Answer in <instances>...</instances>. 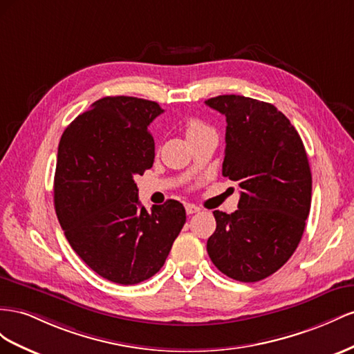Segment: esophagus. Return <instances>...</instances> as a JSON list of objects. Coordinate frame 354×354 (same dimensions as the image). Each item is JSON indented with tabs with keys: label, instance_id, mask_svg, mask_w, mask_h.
I'll list each match as a JSON object with an SVG mask.
<instances>
[{
	"label": "esophagus",
	"instance_id": "1",
	"mask_svg": "<svg viewBox=\"0 0 354 354\" xmlns=\"http://www.w3.org/2000/svg\"><path fill=\"white\" fill-rule=\"evenodd\" d=\"M185 210H187V215H193V214H197V212H200L201 209L196 205H185Z\"/></svg>",
	"mask_w": 354,
	"mask_h": 354
}]
</instances>
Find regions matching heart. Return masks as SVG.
<instances>
[{"label": "heart", "instance_id": "1", "mask_svg": "<svg viewBox=\"0 0 354 354\" xmlns=\"http://www.w3.org/2000/svg\"><path fill=\"white\" fill-rule=\"evenodd\" d=\"M206 130H212V129L207 124H205L203 121L191 120V121H188L187 129H185V133H187V138L189 139V138H193V136H197L200 133L206 132Z\"/></svg>", "mask_w": 354, "mask_h": 354}]
</instances>
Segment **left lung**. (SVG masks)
I'll list each match as a JSON object with an SVG mask.
<instances>
[{
	"mask_svg": "<svg viewBox=\"0 0 354 354\" xmlns=\"http://www.w3.org/2000/svg\"><path fill=\"white\" fill-rule=\"evenodd\" d=\"M206 105L225 115L222 175L241 188L236 212H214L207 254L225 276L259 281L286 264L304 233L311 205L306 148L274 105L239 95L210 97Z\"/></svg>",
	"mask_w": 354,
	"mask_h": 354,
	"instance_id": "obj_1",
	"label": "left lung"
}]
</instances>
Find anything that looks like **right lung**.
I'll use <instances>...</instances> for the list:
<instances>
[{"mask_svg":"<svg viewBox=\"0 0 354 354\" xmlns=\"http://www.w3.org/2000/svg\"><path fill=\"white\" fill-rule=\"evenodd\" d=\"M163 109L153 100L106 96L60 138L55 209L71 248L100 277L136 285L163 267L185 224L176 200L139 205L136 175L154 163L148 126Z\"/></svg>","mask_w":354,"mask_h":354,"instance_id":"obj_1","label":"right lung"}]
</instances>
